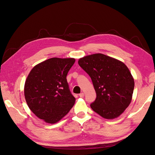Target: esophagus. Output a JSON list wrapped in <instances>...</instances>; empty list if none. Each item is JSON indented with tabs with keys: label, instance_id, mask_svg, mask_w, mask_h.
Returning <instances> with one entry per match:
<instances>
[{
	"label": "esophagus",
	"instance_id": "esophagus-1",
	"mask_svg": "<svg viewBox=\"0 0 155 155\" xmlns=\"http://www.w3.org/2000/svg\"><path fill=\"white\" fill-rule=\"evenodd\" d=\"M79 97H84V94L83 92L79 94Z\"/></svg>",
	"mask_w": 155,
	"mask_h": 155
}]
</instances>
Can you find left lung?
<instances>
[{"mask_svg":"<svg viewBox=\"0 0 155 155\" xmlns=\"http://www.w3.org/2000/svg\"><path fill=\"white\" fill-rule=\"evenodd\" d=\"M89 75L96 92L91 108L106 119L119 117L130 104L134 80L127 66L103 54H94L78 60Z\"/></svg>","mask_w":155,"mask_h":155,"instance_id":"8db88e82","label":"left lung"}]
</instances>
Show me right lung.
<instances>
[{"label": "right lung", "mask_w": 155, "mask_h": 155, "mask_svg": "<svg viewBox=\"0 0 155 155\" xmlns=\"http://www.w3.org/2000/svg\"><path fill=\"white\" fill-rule=\"evenodd\" d=\"M75 62L73 58H53L36 65L25 84V97L30 110L39 118L55 124L75 102L66 76Z\"/></svg>", "instance_id": "add662e5"}]
</instances>
